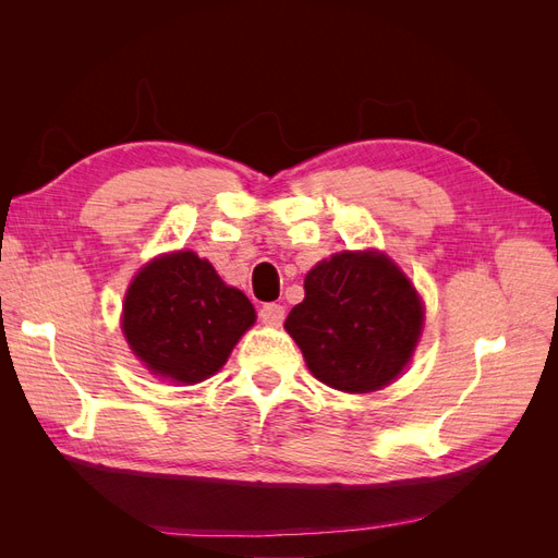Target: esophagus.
I'll return each instance as SVG.
<instances>
[{
  "instance_id": "34e87169",
  "label": "esophagus",
  "mask_w": 558,
  "mask_h": 558,
  "mask_svg": "<svg viewBox=\"0 0 558 558\" xmlns=\"http://www.w3.org/2000/svg\"><path fill=\"white\" fill-rule=\"evenodd\" d=\"M258 316H260L263 324H267V326H281L286 310H283V305H279V302H267V305L260 307Z\"/></svg>"
}]
</instances>
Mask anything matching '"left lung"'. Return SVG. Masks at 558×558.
<instances>
[{
  "label": "left lung",
  "instance_id": "8db88e82",
  "mask_svg": "<svg viewBox=\"0 0 558 558\" xmlns=\"http://www.w3.org/2000/svg\"><path fill=\"white\" fill-rule=\"evenodd\" d=\"M424 310L410 279L375 253H337L305 277L286 318L312 375L337 391L369 393L408 365Z\"/></svg>",
  "mask_w": 558,
  "mask_h": 558
}]
</instances>
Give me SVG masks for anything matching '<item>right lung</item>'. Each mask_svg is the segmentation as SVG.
Wrapping results in <instances>:
<instances>
[{
  "label": "right lung",
  "instance_id": "right-lung-1",
  "mask_svg": "<svg viewBox=\"0 0 558 558\" xmlns=\"http://www.w3.org/2000/svg\"><path fill=\"white\" fill-rule=\"evenodd\" d=\"M256 320L248 298L193 251L148 263L132 281L123 330L154 375L197 384L218 373Z\"/></svg>",
  "mask_w": 558,
  "mask_h": 558
}]
</instances>
